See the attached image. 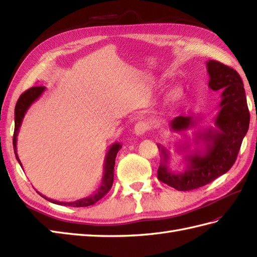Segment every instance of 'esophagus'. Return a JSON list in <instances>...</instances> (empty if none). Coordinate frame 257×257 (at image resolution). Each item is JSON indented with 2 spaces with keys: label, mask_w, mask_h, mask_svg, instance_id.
Instances as JSON below:
<instances>
[{
  "label": "esophagus",
  "mask_w": 257,
  "mask_h": 257,
  "mask_svg": "<svg viewBox=\"0 0 257 257\" xmlns=\"http://www.w3.org/2000/svg\"><path fill=\"white\" fill-rule=\"evenodd\" d=\"M149 128V124L147 123L146 121H138L137 123L135 124L134 128V133L137 136H143L144 134H146L147 130Z\"/></svg>",
  "instance_id": "obj_1"
}]
</instances>
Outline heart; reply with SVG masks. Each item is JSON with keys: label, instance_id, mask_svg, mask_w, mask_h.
<instances>
[{"label": "heart", "instance_id": "b5f03b06", "mask_svg": "<svg viewBox=\"0 0 257 257\" xmlns=\"http://www.w3.org/2000/svg\"><path fill=\"white\" fill-rule=\"evenodd\" d=\"M181 95H182L181 89L178 88V87H176V88L171 89V91L169 92V95H168V101H169V102L177 101V100L179 99V98L181 97Z\"/></svg>", "mask_w": 257, "mask_h": 257}]
</instances>
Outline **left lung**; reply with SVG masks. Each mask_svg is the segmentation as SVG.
Here are the masks:
<instances>
[{
    "label": "left lung",
    "mask_w": 257,
    "mask_h": 257,
    "mask_svg": "<svg viewBox=\"0 0 257 257\" xmlns=\"http://www.w3.org/2000/svg\"><path fill=\"white\" fill-rule=\"evenodd\" d=\"M206 68L210 76L209 87L214 91L221 90L222 95L214 119L215 127L195 133V143L202 144L203 149H195L185 156V170L174 172L168 167L170 152L158 145L162 155L158 179L178 191L203 187L230 170L248 130L249 111L242 78L236 70L212 59L206 62ZM200 120L199 116H179L170 122V127L173 132L181 133L194 128ZM185 148L183 147V150Z\"/></svg>",
    "instance_id": "obj_1"
}]
</instances>
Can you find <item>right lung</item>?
<instances>
[{"label": "right lung", "mask_w": 257, "mask_h": 257, "mask_svg": "<svg viewBox=\"0 0 257 257\" xmlns=\"http://www.w3.org/2000/svg\"><path fill=\"white\" fill-rule=\"evenodd\" d=\"M45 90V87L43 86H35L32 87V88L27 89L25 92H23L19 98L18 102H16L15 106V128H14V136H13V148H14V154L16 159H18L19 163L22 167V163L20 161V158L18 156V149H16V143H18V135L20 132V127L23 121V118L27 111V109L31 107V105L38 98L42 96L43 92ZM121 149V145L119 143H114L110 146V148L108 149L106 157H105V162H103V176L101 179L100 187L98 188L95 194L90 196H87V198L80 199L74 202H59L52 199L46 198L45 195L41 194L43 198L46 199L47 201L52 202V203H55L58 205H66V206H74V207H81V206H89L95 204L97 201H99L101 198H103L108 191L111 189L112 182H113V167H114V159H116V156L118 151Z\"/></svg>", "instance_id": "right-lung-1"}]
</instances>
